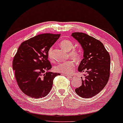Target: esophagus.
Instances as JSON below:
<instances>
[{"label":"esophagus","mask_w":123,"mask_h":123,"mask_svg":"<svg viewBox=\"0 0 123 123\" xmlns=\"http://www.w3.org/2000/svg\"><path fill=\"white\" fill-rule=\"evenodd\" d=\"M65 76H66L67 77H69V78H74V75H68V74H65Z\"/></svg>","instance_id":"1"}]
</instances>
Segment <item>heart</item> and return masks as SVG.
I'll return each mask as SVG.
<instances>
[{
	"label": "heart",
	"instance_id": "1",
	"mask_svg": "<svg viewBox=\"0 0 123 123\" xmlns=\"http://www.w3.org/2000/svg\"><path fill=\"white\" fill-rule=\"evenodd\" d=\"M60 46L63 49L68 51V56L74 59L75 60L80 59V51L74 47V44L69 40H63L60 41ZM48 58L50 61H53L54 58L53 56V49L50 48L48 51ZM75 67V63L73 59H70L62 63H59L54 67V69L56 72L63 74L71 73L73 71Z\"/></svg>",
	"mask_w": 123,
	"mask_h": 123
}]
</instances>
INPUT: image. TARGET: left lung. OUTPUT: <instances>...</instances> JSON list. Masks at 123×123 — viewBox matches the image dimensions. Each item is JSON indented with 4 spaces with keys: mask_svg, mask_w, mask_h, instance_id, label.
<instances>
[{
    "mask_svg": "<svg viewBox=\"0 0 123 123\" xmlns=\"http://www.w3.org/2000/svg\"><path fill=\"white\" fill-rule=\"evenodd\" d=\"M83 48L84 58L78 70L84 74L82 85L75 91L80 97L90 98L98 94L108 82L110 72V56L103 43L93 37L82 32L72 33ZM82 79V77L81 78Z\"/></svg>",
    "mask_w": 123,
    "mask_h": 123,
    "instance_id": "obj_1",
    "label": "left lung"
}]
</instances>
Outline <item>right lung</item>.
<instances>
[{
  "label": "right lung",
  "mask_w": 123,
  "mask_h": 123,
  "mask_svg": "<svg viewBox=\"0 0 123 123\" xmlns=\"http://www.w3.org/2000/svg\"><path fill=\"white\" fill-rule=\"evenodd\" d=\"M60 34L43 33L23 41L13 60L15 78L25 95L35 98H43L51 90L53 80L59 73L49 72L51 64L48 51Z\"/></svg>",
  "instance_id": "obj_1"
}]
</instances>
